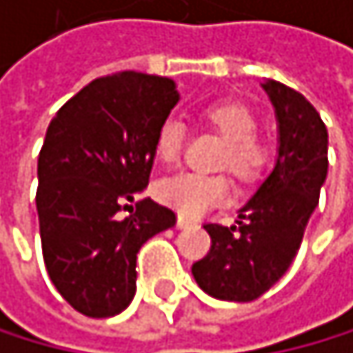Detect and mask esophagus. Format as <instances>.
I'll return each instance as SVG.
<instances>
[{
	"instance_id": "34e87169",
	"label": "esophagus",
	"mask_w": 353,
	"mask_h": 353,
	"mask_svg": "<svg viewBox=\"0 0 353 353\" xmlns=\"http://www.w3.org/2000/svg\"><path fill=\"white\" fill-rule=\"evenodd\" d=\"M192 224H194V220L185 218V215H179V218H176V226H179V228H188V226H192Z\"/></svg>"
}]
</instances>
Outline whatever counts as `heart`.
I'll use <instances>...</instances> for the list:
<instances>
[{
  "label": "heart",
  "instance_id": "b5f03b06",
  "mask_svg": "<svg viewBox=\"0 0 353 353\" xmlns=\"http://www.w3.org/2000/svg\"><path fill=\"white\" fill-rule=\"evenodd\" d=\"M209 131L220 135L224 146L215 165L224 168L239 183H256L268 172L274 159L272 142L256 133V116L243 103H213L200 114ZM185 142V127L179 118H165L155 135V155L163 163H174ZM228 179L224 174L179 172L159 181L157 198L181 215H203L211 207L226 203Z\"/></svg>",
  "mask_w": 353,
  "mask_h": 353
}]
</instances>
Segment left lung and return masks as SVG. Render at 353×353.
Masks as SVG:
<instances>
[{
    "label": "left lung",
    "instance_id": "8db88e82",
    "mask_svg": "<svg viewBox=\"0 0 353 353\" xmlns=\"http://www.w3.org/2000/svg\"><path fill=\"white\" fill-rule=\"evenodd\" d=\"M263 88L278 116L276 168L239 211L237 226L205 224L211 248L192 265L198 287L226 302H252L283 278L327 174V129L319 112L280 81L270 79Z\"/></svg>",
    "mask_w": 353,
    "mask_h": 353
}]
</instances>
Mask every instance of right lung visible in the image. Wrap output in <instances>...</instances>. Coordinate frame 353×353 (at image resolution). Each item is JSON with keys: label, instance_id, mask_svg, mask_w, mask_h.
Listing matches in <instances>:
<instances>
[{"label": "right lung", "instance_id": "right-lung-1", "mask_svg": "<svg viewBox=\"0 0 353 353\" xmlns=\"http://www.w3.org/2000/svg\"><path fill=\"white\" fill-rule=\"evenodd\" d=\"M176 101L172 79L120 70L83 85L49 123L36 190L43 259L55 289L85 317L129 306L135 254L176 224L172 209L142 198L157 129Z\"/></svg>", "mask_w": 353, "mask_h": 353}]
</instances>
